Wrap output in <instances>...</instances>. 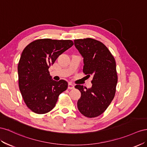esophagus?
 <instances>
[{
    "label": "esophagus",
    "mask_w": 147,
    "mask_h": 147,
    "mask_svg": "<svg viewBox=\"0 0 147 147\" xmlns=\"http://www.w3.org/2000/svg\"><path fill=\"white\" fill-rule=\"evenodd\" d=\"M74 88V86L71 83L68 84V89H73Z\"/></svg>",
    "instance_id": "esophagus-1"
}]
</instances>
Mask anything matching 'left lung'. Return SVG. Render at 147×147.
<instances>
[{"mask_svg":"<svg viewBox=\"0 0 147 147\" xmlns=\"http://www.w3.org/2000/svg\"><path fill=\"white\" fill-rule=\"evenodd\" d=\"M74 42L84 57L83 73L93 76L90 89L75 86L81 93L78 108L86 117L95 118L105 112L115 97L118 82L115 59L99 40L85 38L74 39Z\"/></svg>","mask_w":147,"mask_h":147,"instance_id":"1","label":"left lung"}]
</instances>
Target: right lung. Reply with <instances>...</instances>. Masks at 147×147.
<instances>
[{"label": "right lung", "instance_id": "right-lung-1", "mask_svg": "<svg viewBox=\"0 0 147 147\" xmlns=\"http://www.w3.org/2000/svg\"><path fill=\"white\" fill-rule=\"evenodd\" d=\"M73 44L71 40L42 39L32 41L23 50L18 65V85L24 103L32 111H50L58 96L67 89L68 82L53 80L49 68Z\"/></svg>", "mask_w": 147, "mask_h": 147}]
</instances>
